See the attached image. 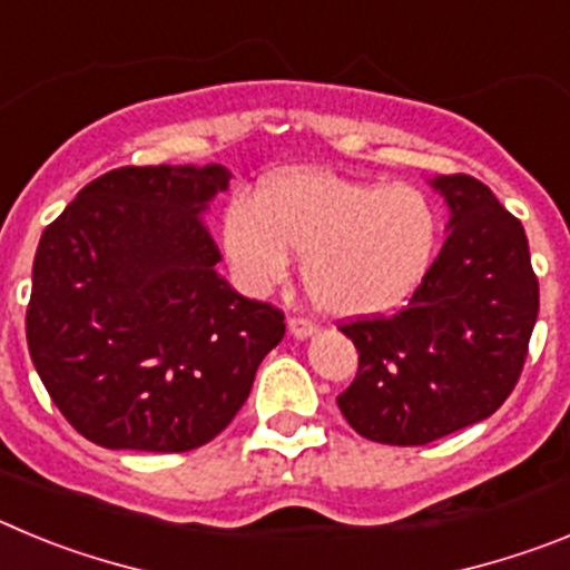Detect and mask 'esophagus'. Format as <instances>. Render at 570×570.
Returning <instances> with one entry per match:
<instances>
[{
    "mask_svg": "<svg viewBox=\"0 0 570 570\" xmlns=\"http://www.w3.org/2000/svg\"><path fill=\"white\" fill-rule=\"evenodd\" d=\"M288 331L294 340H308V336H314L316 331V322L311 320H302V316H294V320H288Z\"/></svg>",
    "mask_w": 570,
    "mask_h": 570,
    "instance_id": "34e87169",
    "label": "esophagus"
}]
</instances>
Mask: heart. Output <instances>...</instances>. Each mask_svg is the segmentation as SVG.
Instances as JSON below:
<instances>
[{
	"label": "heart",
	"mask_w": 570,
	"mask_h": 570,
	"mask_svg": "<svg viewBox=\"0 0 570 570\" xmlns=\"http://www.w3.org/2000/svg\"><path fill=\"white\" fill-rule=\"evenodd\" d=\"M440 242L434 203L411 185L360 183L328 170H288L230 203L223 250L236 285L265 294L291 254L325 314L356 320L396 308L420 288Z\"/></svg>",
	"instance_id": "heart-1"
}]
</instances>
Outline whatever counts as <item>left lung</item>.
<instances>
[{"label": "left lung", "instance_id": "left-lung-1", "mask_svg": "<svg viewBox=\"0 0 570 570\" xmlns=\"http://www.w3.org/2000/svg\"><path fill=\"white\" fill-rule=\"evenodd\" d=\"M451 219L440 256L405 308L342 325L360 351L336 396L356 434L428 445L482 422L522 374L540 282L517 216L473 176H436Z\"/></svg>", "mask_w": 570, "mask_h": 570}]
</instances>
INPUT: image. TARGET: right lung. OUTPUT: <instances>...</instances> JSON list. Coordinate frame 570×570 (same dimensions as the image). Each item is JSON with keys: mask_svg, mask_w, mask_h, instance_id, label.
Instances as JSON below:
<instances>
[{"mask_svg": "<svg viewBox=\"0 0 570 570\" xmlns=\"http://www.w3.org/2000/svg\"><path fill=\"white\" fill-rule=\"evenodd\" d=\"M223 165L116 168L45 228L28 347L53 405L85 440L179 454L230 425L285 316L216 271L205 214Z\"/></svg>", "mask_w": 570, "mask_h": 570, "instance_id": "obj_1", "label": "right lung"}]
</instances>
